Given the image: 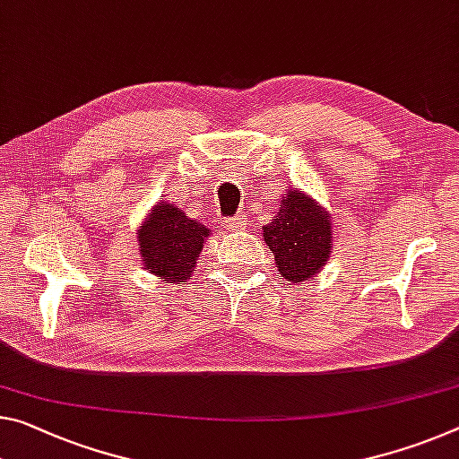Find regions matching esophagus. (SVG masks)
<instances>
[{
	"mask_svg": "<svg viewBox=\"0 0 459 459\" xmlns=\"http://www.w3.org/2000/svg\"><path fill=\"white\" fill-rule=\"evenodd\" d=\"M224 227H227L229 230H237L238 227H241V218H238V216L227 218V221H224Z\"/></svg>",
	"mask_w": 459,
	"mask_h": 459,
	"instance_id": "esophagus-1",
	"label": "esophagus"
}]
</instances>
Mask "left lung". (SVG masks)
Listing matches in <instances>:
<instances>
[{"label": "left lung", "instance_id": "1", "mask_svg": "<svg viewBox=\"0 0 459 459\" xmlns=\"http://www.w3.org/2000/svg\"><path fill=\"white\" fill-rule=\"evenodd\" d=\"M264 238L281 280L294 283L310 280L333 249L331 218L308 195L288 192L280 212L264 227Z\"/></svg>", "mask_w": 459, "mask_h": 459}]
</instances>
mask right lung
<instances>
[{
	"instance_id": "obj_1",
	"label": "right lung",
	"mask_w": 459,
	"mask_h": 459,
	"mask_svg": "<svg viewBox=\"0 0 459 459\" xmlns=\"http://www.w3.org/2000/svg\"><path fill=\"white\" fill-rule=\"evenodd\" d=\"M208 229L187 218L176 204L161 202L138 230L144 269L163 281L192 278Z\"/></svg>"
}]
</instances>
